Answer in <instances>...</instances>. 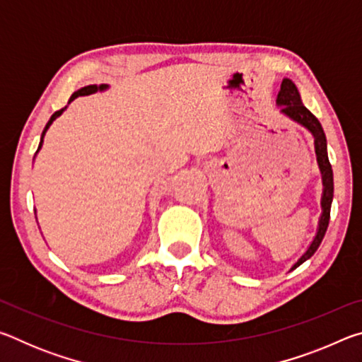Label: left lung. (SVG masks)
Wrapping results in <instances>:
<instances>
[{
    "label": "left lung",
    "instance_id": "8db88e82",
    "mask_svg": "<svg viewBox=\"0 0 362 362\" xmlns=\"http://www.w3.org/2000/svg\"><path fill=\"white\" fill-rule=\"evenodd\" d=\"M276 105L281 107V113L286 115L287 118L296 121L297 124L303 126L306 131H308L311 136L315 139V151H316V161L317 166H320L321 175H322V196H321V217H320V223H317V231L316 236L313 238V241L308 246V249L305 250L303 255L293 263L292 269H296L297 267L302 265L303 262H306L313 255L320 244L322 241L324 235H326V230L329 226V218H330V206H332V198H334V174H332V166L329 163V156H327V142H326V134L322 131L321 122L317 121L316 116L306 108L302 99H300L298 89L296 88L289 78H284L283 83H281V89L278 93V99H276Z\"/></svg>",
    "mask_w": 362,
    "mask_h": 362
}]
</instances>
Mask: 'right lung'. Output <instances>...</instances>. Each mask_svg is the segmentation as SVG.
<instances>
[{
    "label": "right lung",
    "instance_id": "right-lung-1",
    "mask_svg": "<svg viewBox=\"0 0 362 362\" xmlns=\"http://www.w3.org/2000/svg\"><path fill=\"white\" fill-rule=\"evenodd\" d=\"M107 89H108V84H100V86H97V84H90V86H84V88L78 89L76 93H73V94H71V97H70L69 103H70V102H73V100H75L76 97H79V95H89V94H95V93H102V90H107ZM65 108H66V107H65ZM65 108L59 110V112L54 113V115L51 116V119L47 121V124H46V127H45V131H42V134H41V140H40V145H38V150H36V153H38V151L41 150V146H42V139H45V136H46L47 129H49V127H51L52 122L56 121V119L59 118V116L65 112Z\"/></svg>",
    "mask_w": 362,
    "mask_h": 362
}]
</instances>
